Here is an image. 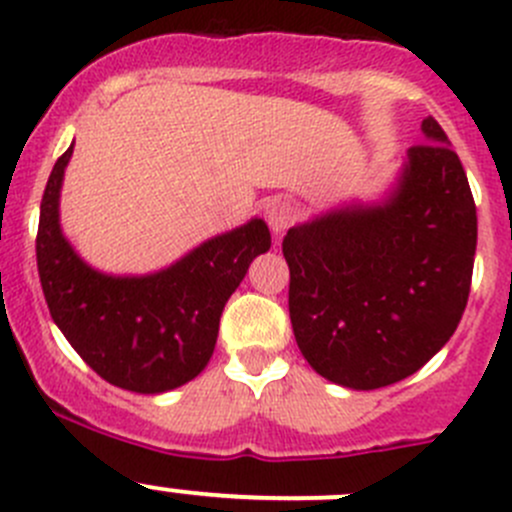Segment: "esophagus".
<instances>
[{"mask_svg":"<svg viewBox=\"0 0 512 512\" xmlns=\"http://www.w3.org/2000/svg\"><path fill=\"white\" fill-rule=\"evenodd\" d=\"M265 218L267 223H270L272 232H275V235H282V232L297 220V208H294L287 198H275L267 203Z\"/></svg>","mask_w":512,"mask_h":512,"instance_id":"obj_1","label":"esophagus"}]
</instances>
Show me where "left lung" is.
Returning <instances> with one entry per match:
<instances>
[{
	"label": "left lung",
	"mask_w": 512,
	"mask_h": 512,
	"mask_svg": "<svg viewBox=\"0 0 512 512\" xmlns=\"http://www.w3.org/2000/svg\"><path fill=\"white\" fill-rule=\"evenodd\" d=\"M394 183L289 227V319L319 376L354 391L396 384L453 337L471 292L478 218L451 141L431 116Z\"/></svg>",
	"instance_id": "obj_1"
}]
</instances>
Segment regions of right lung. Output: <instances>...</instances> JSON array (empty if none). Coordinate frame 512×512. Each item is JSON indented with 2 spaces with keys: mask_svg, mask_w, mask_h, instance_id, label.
<instances>
[{
  "mask_svg": "<svg viewBox=\"0 0 512 512\" xmlns=\"http://www.w3.org/2000/svg\"><path fill=\"white\" fill-rule=\"evenodd\" d=\"M71 153L74 143L51 170L36 235L51 319L108 384L136 394L178 389L208 366L227 299L250 262L270 250V227L250 218L146 275L96 270L61 227V185Z\"/></svg>",
  "mask_w": 512,
  "mask_h": 512,
  "instance_id": "1",
  "label": "right lung"
}]
</instances>
